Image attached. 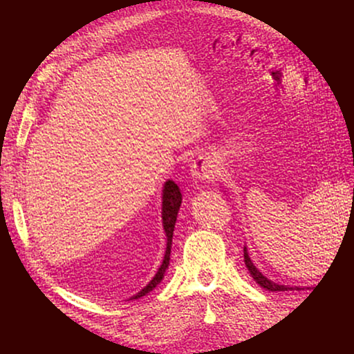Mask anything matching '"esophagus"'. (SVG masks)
<instances>
[{"mask_svg": "<svg viewBox=\"0 0 354 354\" xmlns=\"http://www.w3.org/2000/svg\"><path fill=\"white\" fill-rule=\"evenodd\" d=\"M191 178L196 181H213L214 178L219 174V168L214 161V158L208 156V154H201L194 160V163L191 165Z\"/></svg>", "mask_w": 354, "mask_h": 354, "instance_id": "1", "label": "esophagus"}]
</instances>
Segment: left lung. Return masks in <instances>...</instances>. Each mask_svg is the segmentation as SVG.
<instances>
[{"instance_id": "obj_1", "label": "left lung", "mask_w": 354, "mask_h": 354, "mask_svg": "<svg viewBox=\"0 0 354 354\" xmlns=\"http://www.w3.org/2000/svg\"><path fill=\"white\" fill-rule=\"evenodd\" d=\"M245 265H246V268H248V271H250V274L253 276V279L256 283L259 284V286L261 288H265V290H268V291H288V290H301V288H298V286H286V284H278V283H274V281H271V279H268L265 274L261 273V271L258 270V268H256L254 265H253V261H251V258H250V254H248V248L245 246Z\"/></svg>"}]
</instances>
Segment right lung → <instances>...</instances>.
<instances>
[{
    "mask_svg": "<svg viewBox=\"0 0 354 354\" xmlns=\"http://www.w3.org/2000/svg\"><path fill=\"white\" fill-rule=\"evenodd\" d=\"M181 191L180 186L176 185L173 180H168L163 185V193H161V221H163V230L166 234V251H165V258L161 266L158 268L156 274L153 276V279L149 281L140 293L133 295L129 299H138L141 296L148 295L149 291H153L154 288L158 286L161 281H163L166 270L169 266V254H171V243H173V231H174V225H176V218H178V211H180L181 206Z\"/></svg>",
    "mask_w": 354,
    "mask_h": 354,
    "instance_id": "add662e5",
    "label": "right lung"
}]
</instances>
